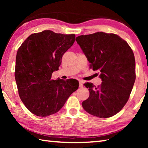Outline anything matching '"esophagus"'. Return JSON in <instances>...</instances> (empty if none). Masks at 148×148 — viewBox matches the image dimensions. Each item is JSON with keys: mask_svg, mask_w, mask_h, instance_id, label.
<instances>
[{"mask_svg": "<svg viewBox=\"0 0 148 148\" xmlns=\"http://www.w3.org/2000/svg\"><path fill=\"white\" fill-rule=\"evenodd\" d=\"M79 87H80V88H82V87H83V86H84V82H83V81H81V80H80V81L79 82Z\"/></svg>", "mask_w": 148, "mask_h": 148, "instance_id": "esophagus-1", "label": "esophagus"}]
</instances>
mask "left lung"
I'll use <instances>...</instances> for the list:
<instances>
[{"mask_svg":"<svg viewBox=\"0 0 148 148\" xmlns=\"http://www.w3.org/2000/svg\"><path fill=\"white\" fill-rule=\"evenodd\" d=\"M77 43L93 71L101 72L102 84H84L89 97L82 102L86 111L100 118L116 115L128 101L136 73L133 51L118 35L103 32L76 37Z\"/></svg>","mask_w":148,"mask_h":148,"instance_id":"left-lung-1","label":"left lung"}]
</instances>
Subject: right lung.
Returning <instances> with one entry per match:
<instances>
[{"label":"right lung","mask_w":148,"mask_h":148,"mask_svg":"<svg viewBox=\"0 0 148 148\" xmlns=\"http://www.w3.org/2000/svg\"><path fill=\"white\" fill-rule=\"evenodd\" d=\"M75 34L44 31L30 35L17 50L15 79L20 99L30 112L46 117L61 110L79 87L72 79H51Z\"/></svg>","instance_id":"obj_1"}]
</instances>
